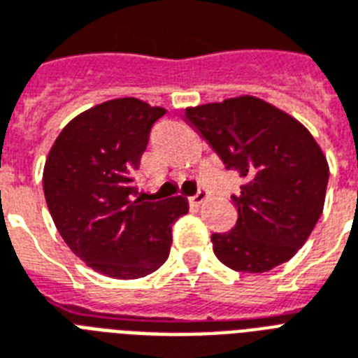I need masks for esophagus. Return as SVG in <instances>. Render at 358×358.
Here are the masks:
<instances>
[{
  "mask_svg": "<svg viewBox=\"0 0 358 358\" xmlns=\"http://www.w3.org/2000/svg\"><path fill=\"white\" fill-rule=\"evenodd\" d=\"M207 197H208V192L207 190H199V192L196 194V196H192L190 197V203H192V205H196V207H201L203 203L207 201Z\"/></svg>",
  "mask_w": 358,
  "mask_h": 358,
  "instance_id": "34e87169",
  "label": "esophagus"
}]
</instances>
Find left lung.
<instances>
[{
    "label": "left lung",
    "mask_w": 358,
    "mask_h": 358,
    "mask_svg": "<svg viewBox=\"0 0 358 358\" xmlns=\"http://www.w3.org/2000/svg\"><path fill=\"white\" fill-rule=\"evenodd\" d=\"M185 118L244 181L233 196L234 229L210 236L214 255L245 273L292 259L322 216L327 190V159L313 134L253 96L188 107Z\"/></svg>",
    "instance_id": "1"
}]
</instances>
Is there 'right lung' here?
Here are the masks:
<instances>
[{
    "mask_svg": "<svg viewBox=\"0 0 358 358\" xmlns=\"http://www.w3.org/2000/svg\"><path fill=\"white\" fill-rule=\"evenodd\" d=\"M166 108L136 98L99 103L71 120L44 166V196L57 231L92 270L138 279L170 255L182 196L144 201L133 187L150 131Z\"/></svg>",
    "mask_w": 358,
    "mask_h": 358,
    "instance_id": "add662e5",
    "label": "right lung"
}]
</instances>
